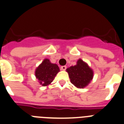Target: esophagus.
<instances>
[{"label": "esophagus", "mask_w": 124, "mask_h": 124, "mask_svg": "<svg viewBox=\"0 0 124 124\" xmlns=\"http://www.w3.org/2000/svg\"><path fill=\"white\" fill-rule=\"evenodd\" d=\"M61 70H65L66 69V66H61Z\"/></svg>", "instance_id": "34e87169"}]
</instances>
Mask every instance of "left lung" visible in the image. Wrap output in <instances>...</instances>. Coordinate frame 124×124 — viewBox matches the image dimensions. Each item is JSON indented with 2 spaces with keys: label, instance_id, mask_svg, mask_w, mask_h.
<instances>
[{
  "label": "left lung",
  "instance_id": "8db88e82",
  "mask_svg": "<svg viewBox=\"0 0 124 124\" xmlns=\"http://www.w3.org/2000/svg\"><path fill=\"white\" fill-rule=\"evenodd\" d=\"M66 71L68 72L71 84L80 89L87 86L94 77L93 69L81 59H78L76 65L71 66Z\"/></svg>",
  "mask_w": 124,
  "mask_h": 124
}]
</instances>
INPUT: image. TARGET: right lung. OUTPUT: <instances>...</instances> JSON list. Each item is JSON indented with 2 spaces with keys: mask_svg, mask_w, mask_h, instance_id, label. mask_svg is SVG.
I'll use <instances>...</instances> for the list:
<instances>
[{
  "mask_svg": "<svg viewBox=\"0 0 124 124\" xmlns=\"http://www.w3.org/2000/svg\"><path fill=\"white\" fill-rule=\"evenodd\" d=\"M60 71V68L57 64L52 63L49 59L46 58L37 67L35 75L40 84L42 86H47L51 84Z\"/></svg>",
  "mask_w": 124,
  "mask_h": 124,
  "instance_id": "add662e5",
  "label": "right lung"
}]
</instances>
